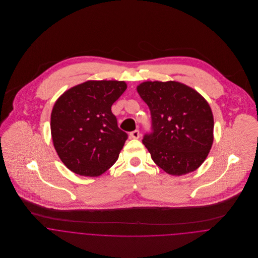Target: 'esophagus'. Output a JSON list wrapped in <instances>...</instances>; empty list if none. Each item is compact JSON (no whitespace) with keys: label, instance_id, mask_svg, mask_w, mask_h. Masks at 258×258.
<instances>
[{"label":"esophagus","instance_id":"1","mask_svg":"<svg viewBox=\"0 0 258 258\" xmlns=\"http://www.w3.org/2000/svg\"><path fill=\"white\" fill-rule=\"evenodd\" d=\"M130 137L133 139H138L140 137V132L138 130H134L130 133Z\"/></svg>","mask_w":258,"mask_h":258}]
</instances>
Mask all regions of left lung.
<instances>
[{"label": "left lung", "mask_w": 258, "mask_h": 258, "mask_svg": "<svg viewBox=\"0 0 258 258\" xmlns=\"http://www.w3.org/2000/svg\"><path fill=\"white\" fill-rule=\"evenodd\" d=\"M137 91L151 112V132L142 142L156 165L175 176L197 170L214 142V116L207 100L177 81H145Z\"/></svg>", "instance_id": "obj_1"}]
</instances>
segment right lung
Here are the masks:
<instances>
[{
  "instance_id": "1",
  "label": "right lung",
  "mask_w": 258,
  "mask_h": 258,
  "mask_svg": "<svg viewBox=\"0 0 258 258\" xmlns=\"http://www.w3.org/2000/svg\"><path fill=\"white\" fill-rule=\"evenodd\" d=\"M126 88L124 81L88 80L54 103L50 116L53 146L75 174L99 176L117 161L128 135L119 129L111 106Z\"/></svg>"
}]
</instances>
